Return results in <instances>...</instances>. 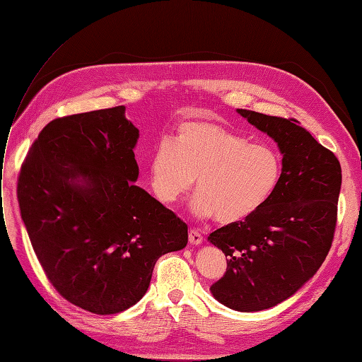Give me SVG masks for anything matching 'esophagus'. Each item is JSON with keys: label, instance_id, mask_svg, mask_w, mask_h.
Returning a JSON list of instances; mask_svg holds the SVG:
<instances>
[{"label": "esophagus", "instance_id": "1", "mask_svg": "<svg viewBox=\"0 0 362 362\" xmlns=\"http://www.w3.org/2000/svg\"><path fill=\"white\" fill-rule=\"evenodd\" d=\"M202 235H201V233L198 231V229H194V228H192L190 231H189V242L192 243V245H201L202 243Z\"/></svg>", "mask_w": 362, "mask_h": 362}]
</instances>
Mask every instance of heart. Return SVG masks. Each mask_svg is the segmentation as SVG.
<instances>
[{
	"instance_id": "b5f03b06",
	"label": "heart",
	"mask_w": 362,
	"mask_h": 362,
	"mask_svg": "<svg viewBox=\"0 0 362 362\" xmlns=\"http://www.w3.org/2000/svg\"><path fill=\"white\" fill-rule=\"evenodd\" d=\"M281 168L270 145L247 144L216 122H187L151 156L149 182L156 198L172 205L190 193L196 178V216L216 214L217 222L234 223L270 198Z\"/></svg>"
}]
</instances>
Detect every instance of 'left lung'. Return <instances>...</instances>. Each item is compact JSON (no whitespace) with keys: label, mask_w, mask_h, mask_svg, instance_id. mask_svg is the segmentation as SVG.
<instances>
[{"label":"left lung","mask_w":362,"mask_h":362,"mask_svg":"<svg viewBox=\"0 0 362 362\" xmlns=\"http://www.w3.org/2000/svg\"><path fill=\"white\" fill-rule=\"evenodd\" d=\"M237 112L275 140L284 156L270 198L208 237L228 257L226 272L211 286L214 298L252 313L288 299L322 266L337 228L341 166L296 119Z\"/></svg>","instance_id":"left-lung-1"}]
</instances>
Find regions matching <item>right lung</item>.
<instances>
[{
  "mask_svg": "<svg viewBox=\"0 0 362 362\" xmlns=\"http://www.w3.org/2000/svg\"><path fill=\"white\" fill-rule=\"evenodd\" d=\"M139 129L117 105L51 120L18 177L33 250L62 298L93 314L128 310L187 225L134 181Z\"/></svg>",
  "mask_w": 362,
  "mask_h": 362,
  "instance_id": "add662e5",
  "label": "right lung"
}]
</instances>
